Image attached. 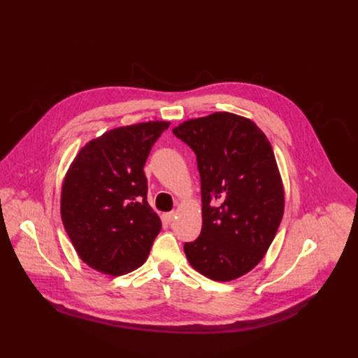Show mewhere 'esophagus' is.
I'll use <instances>...</instances> for the list:
<instances>
[{
    "mask_svg": "<svg viewBox=\"0 0 358 358\" xmlns=\"http://www.w3.org/2000/svg\"><path fill=\"white\" fill-rule=\"evenodd\" d=\"M175 215H176V213L170 211V213H164V214H163V218L167 221V223H172V221L175 220Z\"/></svg>",
    "mask_w": 358,
    "mask_h": 358,
    "instance_id": "esophagus-1",
    "label": "esophagus"
}]
</instances>
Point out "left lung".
I'll return each mask as SVG.
<instances>
[{
  "mask_svg": "<svg viewBox=\"0 0 358 358\" xmlns=\"http://www.w3.org/2000/svg\"><path fill=\"white\" fill-rule=\"evenodd\" d=\"M196 156L202 229L183 245L189 264L214 281L245 275L265 257L284 214L274 151L250 119L215 112L173 128Z\"/></svg>",
  "mask_w": 358,
  "mask_h": 358,
  "instance_id": "8db88e82",
  "label": "left lung"
}]
</instances>
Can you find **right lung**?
<instances>
[{
	"label": "right lung",
	"mask_w": 358,
	"mask_h": 358,
	"mask_svg": "<svg viewBox=\"0 0 358 358\" xmlns=\"http://www.w3.org/2000/svg\"><path fill=\"white\" fill-rule=\"evenodd\" d=\"M169 125L150 121L110 129L84 145L68 169L62 223L93 269L124 275L145 262L162 221L147 202L144 164Z\"/></svg>",
	"instance_id": "add662e5"
}]
</instances>
